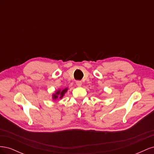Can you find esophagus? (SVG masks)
<instances>
[{
	"instance_id": "esophagus-1",
	"label": "esophagus",
	"mask_w": 154,
	"mask_h": 154,
	"mask_svg": "<svg viewBox=\"0 0 154 154\" xmlns=\"http://www.w3.org/2000/svg\"><path fill=\"white\" fill-rule=\"evenodd\" d=\"M76 85H77L78 87H81L82 85V82L81 81H76Z\"/></svg>"
}]
</instances>
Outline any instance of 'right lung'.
<instances>
[{
    "instance_id": "obj_1",
    "label": "right lung",
    "mask_w": 154,
    "mask_h": 154,
    "mask_svg": "<svg viewBox=\"0 0 154 154\" xmlns=\"http://www.w3.org/2000/svg\"><path fill=\"white\" fill-rule=\"evenodd\" d=\"M69 88H59V89L55 91L54 93L52 94V99L53 100H57L59 99H62V97L66 94V93L67 92Z\"/></svg>"
}]
</instances>
